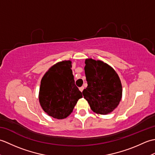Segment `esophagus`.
<instances>
[{
  "label": "esophagus",
  "instance_id": "1",
  "mask_svg": "<svg viewBox=\"0 0 155 155\" xmlns=\"http://www.w3.org/2000/svg\"><path fill=\"white\" fill-rule=\"evenodd\" d=\"M79 90L81 91V92H83V91L84 90V87H81L79 88Z\"/></svg>",
  "mask_w": 155,
  "mask_h": 155
}]
</instances>
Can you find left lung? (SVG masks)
Returning <instances> with one entry per match:
<instances>
[{"label":"left lung","mask_w":155,"mask_h":155,"mask_svg":"<svg viewBox=\"0 0 155 155\" xmlns=\"http://www.w3.org/2000/svg\"><path fill=\"white\" fill-rule=\"evenodd\" d=\"M85 64L88 86L83 91L84 98L94 113H111L122 98L123 89L119 77L113 68L103 61L88 58Z\"/></svg>","instance_id":"obj_1"}]
</instances>
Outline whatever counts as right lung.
<instances>
[{
	"label": "right lung",
	"instance_id": "add662e5",
	"mask_svg": "<svg viewBox=\"0 0 155 155\" xmlns=\"http://www.w3.org/2000/svg\"><path fill=\"white\" fill-rule=\"evenodd\" d=\"M70 61L53 65L42 77L39 102L45 113L57 119L67 117L73 110L82 93L74 84Z\"/></svg>",
	"mask_w": 155,
	"mask_h": 155
}]
</instances>
